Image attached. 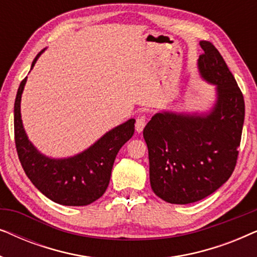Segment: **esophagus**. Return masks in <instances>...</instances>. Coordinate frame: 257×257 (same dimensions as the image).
I'll return each mask as SVG.
<instances>
[{
    "mask_svg": "<svg viewBox=\"0 0 257 257\" xmlns=\"http://www.w3.org/2000/svg\"><path fill=\"white\" fill-rule=\"evenodd\" d=\"M145 125H146V118L144 117V115H142V117H138V119H137V121H136V131L138 133L143 132Z\"/></svg>",
    "mask_w": 257,
    "mask_h": 257,
    "instance_id": "1",
    "label": "esophagus"
}]
</instances>
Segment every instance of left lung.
Here are the masks:
<instances>
[{
	"label": "left lung",
	"instance_id": "8db88e82",
	"mask_svg": "<svg viewBox=\"0 0 257 257\" xmlns=\"http://www.w3.org/2000/svg\"><path fill=\"white\" fill-rule=\"evenodd\" d=\"M201 78L215 85V101L203 113L161 111L147 122L150 182L157 196L175 205L205 199L220 188L236 165L244 99L233 73L212 43L200 42Z\"/></svg>",
	"mask_w": 257,
	"mask_h": 257
}]
</instances>
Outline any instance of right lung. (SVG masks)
<instances>
[{
    "instance_id": "right-lung-1",
    "label": "right lung",
    "mask_w": 257,
    "mask_h": 257,
    "mask_svg": "<svg viewBox=\"0 0 257 257\" xmlns=\"http://www.w3.org/2000/svg\"><path fill=\"white\" fill-rule=\"evenodd\" d=\"M45 50V49H44ZM35 57L31 69L43 54ZM27 77L20 84L14 106V128L19 159L27 177L38 191L56 203L86 206L96 201L110 184L115 157L135 133V119L115 126L89 149L68 158L44 156L28 138L21 118V98Z\"/></svg>"
}]
</instances>
